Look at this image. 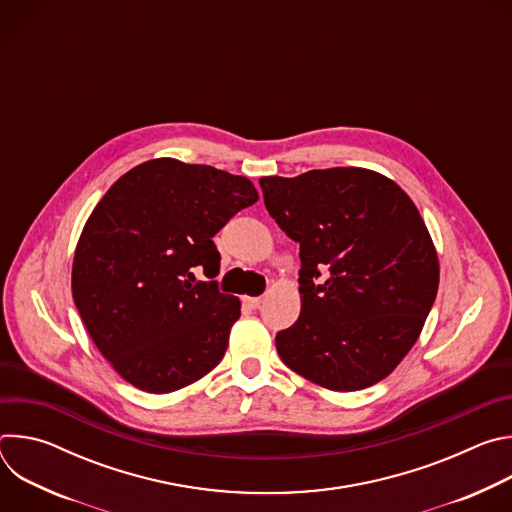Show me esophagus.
I'll use <instances>...</instances> for the list:
<instances>
[{"label": "esophagus", "instance_id": "1", "mask_svg": "<svg viewBox=\"0 0 512 512\" xmlns=\"http://www.w3.org/2000/svg\"><path fill=\"white\" fill-rule=\"evenodd\" d=\"M245 302V306H249L251 310H257L259 306H261V302H263V298H245L243 300Z\"/></svg>", "mask_w": 512, "mask_h": 512}]
</instances>
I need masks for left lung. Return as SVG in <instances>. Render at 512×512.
<instances>
[{
    "label": "left lung",
    "mask_w": 512,
    "mask_h": 512,
    "mask_svg": "<svg viewBox=\"0 0 512 512\" xmlns=\"http://www.w3.org/2000/svg\"><path fill=\"white\" fill-rule=\"evenodd\" d=\"M275 223L300 243L298 322L275 346L291 371L330 391L385 377L417 342L440 285V261L409 194L367 168L263 176ZM320 270L324 284H314Z\"/></svg>",
    "instance_id": "8db88e82"
}]
</instances>
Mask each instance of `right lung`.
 <instances>
[{
  "mask_svg": "<svg viewBox=\"0 0 512 512\" xmlns=\"http://www.w3.org/2000/svg\"><path fill=\"white\" fill-rule=\"evenodd\" d=\"M257 200L245 176L156 158L125 172L93 208L72 259V300L129 385L172 393L223 360L241 302L192 269L218 273L212 237Z\"/></svg>",
  "mask_w": 512,
  "mask_h": 512,
  "instance_id": "1",
  "label": "right lung"
}]
</instances>
